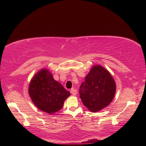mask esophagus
Returning <instances> with one entry per match:
<instances>
[{"instance_id":"obj_1","label":"esophagus","mask_w":146,"mask_h":146,"mask_svg":"<svg viewBox=\"0 0 146 146\" xmlns=\"http://www.w3.org/2000/svg\"><path fill=\"white\" fill-rule=\"evenodd\" d=\"M70 92H71V94H72L73 95H76V94H77V92H76V90L75 88H71V90H70Z\"/></svg>"}]
</instances>
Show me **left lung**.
I'll use <instances>...</instances> for the list:
<instances>
[{"mask_svg": "<svg viewBox=\"0 0 146 146\" xmlns=\"http://www.w3.org/2000/svg\"><path fill=\"white\" fill-rule=\"evenodd\" d=\"M115 92L116 83L112 76L100 64L92 67L80 88V98L92 112L107 107L113 100Z\"/></svg>", "mask_w": 146, "mask_h": 146, "instance_id": "1", "label": "left lung"}]
</instances>
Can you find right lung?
Returning a JSON list of instances; mask_svg holds the SVG:
<instances>
[{
    "instance_id": "right-lung-1",
    "label": "right lung",
    "mask_w": 146,
    "mask_h": 146,
    "mask_svg": "<svg viewBox=\"0 0 146 146\" xmlns=\"http://www.w3.org/2000/svg\"><path fill=\"white\" fill-rule=\"evenodd\" d=\"M28 92L36 107L51 115L61 110L64 100L71 95L53 78L47 68H42L33 76L29 84Z\"/></svg>"
}]
</instances>
